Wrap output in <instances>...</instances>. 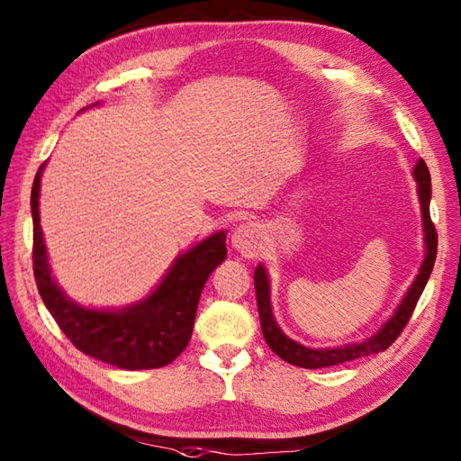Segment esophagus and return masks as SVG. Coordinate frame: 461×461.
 I'll use <instances>...</instances> for the list:
<instances>
[{"label": "esophagus", "mask_w": 461, "mask_h": 461, "mask_svg": "<svg viewBox=\"0 0 461 461\" xmlns=\"http://www.w3.org/2000/svg\"><path fill=\"white\" fill-rule=\"evenodd\" d=\"M230 242L242 256H254L262 246V232L254 222H246L240 224L239 229H234Z\"/></svg>", "instance_id": "obj_1"}]
</instances>
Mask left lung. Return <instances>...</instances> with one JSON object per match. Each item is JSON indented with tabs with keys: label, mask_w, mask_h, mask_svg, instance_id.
<instances>
[{
	"label": "left lung",
	"mask_w": 461,
	"mask_h": 461,
	"mask_svg": "<svg viewBox=\"0 0 461 461\" xmlns=\"http://www.w3.org/2000/svg\"><path fill=\"white\" fill-rule=\"evenodd\" d=\"M414 179L419 182V197L422 205V219H424V240H426V258L420 266V272L414 279L411 289L407 291L405 299L401 301L399 309L391 321L385 322V327L360 344H350L344 348H327V350H312V348H305L279 330V327L274 321L272 307H269V284H267V274L262 266L256 267L254 272V287H256V301H258V315H260L262 324V334L267 342V346L282 357V360L307 367V369H317V367H329V366H339L344 362L357 360V357L372 356L377 352H384L387 348L399 339L402 329L407 327L409 319L412 317V311L417 307V303L422 295L426 287V282L432 274L434 260H436V250H438V234L434 229V222L430 219V172L429 166L424 160H419L414 166Z\"/></svg>",
	"instance_id": "1"
}]
</instances>
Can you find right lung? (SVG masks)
Returning a JSON list of instances; mask_svg holds the SVG:
<instances>
[{"instance_id":"1","label":"right lung","mask_w":461,"mask_h":461,"mask_svg":"<svg viewBox=\"0 0 461 461\" xmlns=\"http://www.w3.org/2000/svg\"><path fill=\"white\" fill-rule=\"evenodd\" d=\"M44 164L32 182V272L42 303L77 350L121 369H154L174 362L192 339L197 303L207 277L227 258V234L217 232L182 254L144 301L117 312L76 305L50 276L39 219Z\"/></svg>"}]
</instances>
